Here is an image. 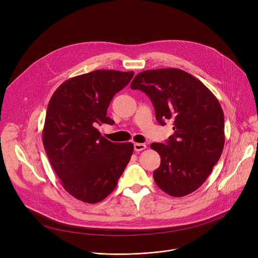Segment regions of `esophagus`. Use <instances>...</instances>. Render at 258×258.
Wrapping results in <instances>:
<instances>
[{
  "label": "esophagus",
  "instance_id": "obj_1",
  "mask_svg": "<svg viewBox=\"0 0 258 258\" xmlns=\"http://www.w3.org/2000/svg\"><path fill=\"white\" fill-rule=\"evenodd\" d=\"M146 147L147 146L145 144H142V143H135L134 144V148H135L136 152H141V151L145 150Z\"/></svg>",
  "mask_w": 258,
  "mask_h": 258
}]
</instances>
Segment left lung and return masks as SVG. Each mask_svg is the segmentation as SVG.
<instances>
[{"label": "left lung", "instance_id": "1", "mask_svg": "<svg viewBox=\"0 0 258 258\" xmlns=\"http://www.w3.org/2000/svg\"><path fill=\"white\" fill-rule=\"evenodd\" d=\"M150 98L156 120L173 122L166 144L152 143L160 155L154 170L157 186L172 197L196 191L220 158L225 145V116L211 91L190 73L177 68L140 72L131 84Z\"/></svg>", "mask_w": 258, "mask_h": 258}]
</instances>
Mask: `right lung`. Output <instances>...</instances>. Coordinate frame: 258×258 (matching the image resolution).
Segmentation results:
<instances>
[{"label": "right lung", "mask_w": 258, "mask_h": 258, "mask_svg": "<svg viewBox=\"0 0 258 258\" xmlns=\"http://www.w3.org/2000/svg\"><path fill=\"white\" fill-rule=\"evenodd\" d=\"M134 71L95 70L65 81L48 104L43 144L63 188L86 203L111 193L131 160L133 143H112L96 128L112 123L107 109Z\"/></svg>", "instance_id": "obj_1"}]
</instances>
